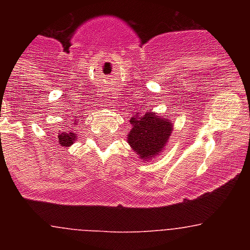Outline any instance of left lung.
Here are the masks:
<instances>
[{"label":"left lung","instance_id":"8db88e82","mask_svg":"<svg viewBox=\"0 0 250 250\" xmlns=\"http://www.w3.org/2000/svg\"><path fill=\"white\" fill-rule=\"evenodd\" d=\"M132 129L128 133V144L141 160H153L166 146L172 132V123L167 118L148 111L140 117L131 118Z\"/></svg>","mask_w":250,"mask_h":250}]
</instances>
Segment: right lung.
Returning a JSON list of instances; mask_svg holds the SVG:
<instances>
[{
  "mask_svg": "<svg viewBox=\"0 0 250 250\" xmlns=\"http://www.w3.org/2000/svg\"><path fill=\"white\" fill-rule=\"evenodd\" d=\"M76 125V123H75ZM76 140V133L74 132H62L58 135V143H60L62 146H70V145L74 144V141Z\"/></svg>",
  "mask_w": 250,
  "mask_h": 250,
  "instance_id": "right-lung-1",
  "label": "right lung"
}]
</instances>
